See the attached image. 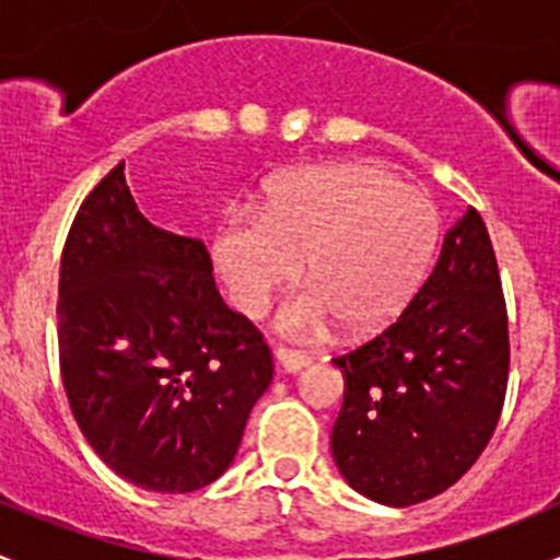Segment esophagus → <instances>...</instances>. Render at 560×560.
<instances>
[{"instance_id": "1", "label": "esophagus", "mask_w": 560, "mask_h": 560, "mask_svg": "<svg viewBox=\"0 0 560 560\" xmlns=\"http://www.w3.org/2000/svg\"><path fill=\"white\" fill-rule=\"evenodd\" d=\"M273 358H276V365H279V369L284 371V374H298V371H303L308 365L306 354L292 352V349H284V347L276 349Z\"/></svg>"}]
</instances>
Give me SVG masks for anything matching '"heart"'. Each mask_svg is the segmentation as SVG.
Returning a JSON list of instances; mask_svg holds the SVG:
<instances>
[{
  "label": "heart",
  "instance_id": "1",
  "mask_svg": "<svg viewBox=\"0 0 560 560\" xmlns=\"http://www.w3.org/2000/svg\"><path fill=\"white\" fill-rule=\"evenodd\" d=\"M436 235V208L420 189L382 167L330 162L276 180L259 219H228L213 238V262L246 316L262 314L301 265L306 284L281 303L276 327L316 338L336 319L360 336L406 306Z\"/></svg>",
  "mask_w": 560,
  "mask_h": 560
}]
</instances>
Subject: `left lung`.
Returning a JSON list of instances; mask_svg holds the SVG:
<instances>
[{"mask_svg": "<svg viewBox=\"0 0 560 560\" xmlns=\"http://www.w3.org/2000/svg\"><path fill=\"white\" fill-rule=\"evenodd\" d=\"M332 365L343 376L332 460L360 495L420 504L477 463L504 406L510 330L493 244L474 208L447 230L404 314Z\"/></svg>", "mask_w": 560, "mask_h": 560, "instance_id": "8db88e82", "label": "left lung"}]
</instances>
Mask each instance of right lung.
Instances as JSON below:
<instances>
[{"mask_svg":"<svg viewBox=\"0 0 560 560\" xmlns=\"http://www.w3.org/2000/svg\"><path fill=\"white\" fill-rule=\"evenodd\" d=\"M56 316L70 409L107 468L154 493L228 471L273 380L270 349L224 306L206 246L138 211L124 162L72 222Z\"/></svg>","mask_w":560,"mask_h":560,"instance_id":"right-lung-1","label":"right lung"}]
</instances>
